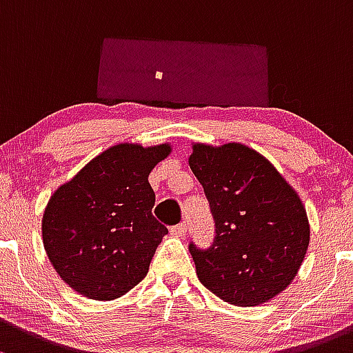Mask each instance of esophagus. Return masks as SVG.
I'll return each instance as SVG.
<instances>
[{
  "instance_id": "esophagus-1",
  "label": "esophagus",
  "mask_w": 353,
  "mask_h": 353,
  "mask_svg": "<svg viewBox=\"0 0 353 353\" xmlns=\"http://www.w3.org/2000/svg\"><path fill=\"white\" fill-rule=\"evenodd\" d=\"M186 232H188L186 223H179V225H176L170 228V233H172L174 236H179V239H183V236L186 235Z\"/></svg>"
}]
</instances>
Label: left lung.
<instances>
[{
  "label": "left lung",
  "instance_id": "left-lung-1",
  "mask_svg": "<svg viewBox=\"0 0 353 353\" xmlns=\"http://www.w3.org/2000/svg\"><path fill=\"white\" fill-rule=\"evenodd\" d=\"M189 167L201 183L216 235L189 243L199 281L236 306H257L288 288L310 245L298 192L269 161L242 143H194Z\"/></svg>",
  "mask_w": 353,
  "mask_h": 353
}]
</instances>
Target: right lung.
Returning <instances> with one entry per match:
<instances>
[{"label": "right lung", "mask_w": 353, "mask_h": 353, "mask_svg": "<svg viewBox=\"0 0 353 353\" xmlns=\"http://www.w3.org/2000/svg\"><path fill=\"white\" fill-rule=\"evenodd\" d=\"M170 154L169 143H118L92 159L47 203L42 239L55 272L69 288L111 301L147 276L164 225L148 174Z\"/></svg>", "instance_id": "1"}]
</instances>
